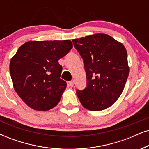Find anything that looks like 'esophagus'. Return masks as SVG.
Here are the masks:
<instances>
[{
    "label": "esophagus",
    "instance_id": "esophagus-1",
    "mask_svg": "<svg viewBox=\"0 0 149 149\" xmlns=\"http://www.w3.org/2000/svg\"><path fill=\"white\" fill-rule=\"evenodd\" d=\"M68 84L70 86H73V84H74V82H73V80H71V81H69V83H68Z\"/></svg>",
    "mask_w": 149,
    "mask_h": 149
}]
</instances>
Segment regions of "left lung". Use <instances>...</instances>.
I'll list each match as a JSON object with an SVG mask.
<instances>
[{
    "label": "left lung",
    "mask_w": 149,
    "mask_h": 149,
    "mask_svg": "<svg viewBox=\"0 0 149 149\" xmlns=\"http://www.w3.org/2000/svg\"><path fill=\"white\" fill-rule=\"evenodd\" d=\"M73 45L84 61L86 84L77 90L84 108L104 110L119 98L129 76L127 52L121 42L105 33H95L73 39Z\"/></svg>",
    "instance_id": "obj_1"
}]
</instances>
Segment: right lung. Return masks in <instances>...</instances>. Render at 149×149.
<instances>
[{
	"mask_svg": "<svg viewBox=\"0 0 149 149\" xmlns=\"http://www.w3.org/2000/svg\"><path fill=\"white\" fill-rule=\"evenodd\" d=\"M73 47L69 40H31L13 56L9 71L15 91L31 109L46 111L61 100L67 82L60 78L63 67L58 60Z\"/></svg>",
	"mask_w": 149,
	"mask_h": 149,
	"instance_id": "obj_1",
	"label": "right lung"
}]
</instances>
